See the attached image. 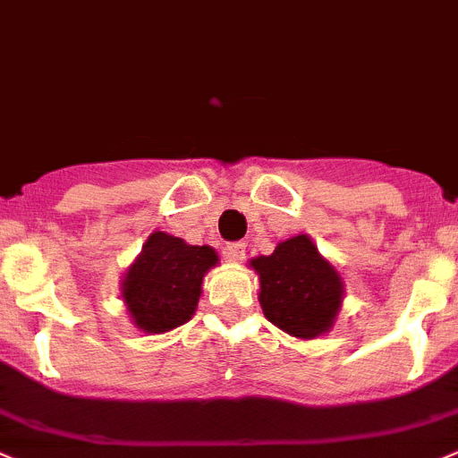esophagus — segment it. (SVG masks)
I'll list each match as a JSON object with an SVG mask.
<instances>
[{"mask_svg": "<svg viewBox=\"0 0 458 458\" xmlns=\"http://www.w3.org/2000/svg\"><path fill=\"white\" fill-rule=\"evenodd\" d=\"M224 257L228 261H242L246 257V243L243 242H233L224 248Z\"/></svg>", "mask_w": 458, "mask_h": 458, "instance_id": "esophagus-1", "label": "esophagus"}]
</instances>
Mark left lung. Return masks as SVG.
Wrapping results in <instances>:
<instances>
[{
	"instance_id": "8db88e82",
	"label": "left lung",
	"mask_w": 458,
	"mask_h": 458,
	"mask_svg": "<svg viewBox=\"0 0 458 458\" xmlns=\"http://www.w3.org/2000/svg\"><path fill=\"white\" fill-rule=\"evenodd\" d=\"M259 273L264 315L295 337H318L331 328L342 301V282L306 234L286 239L273 255L250 261Z\"/></svg>"
}]
</instances>
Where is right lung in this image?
Masks as SVG:
<instances>
[{"mask_svg":"<svg viewBox=\"0 0 458 458\" xmlns=\"http://www.w3.org/2000/svg\"><path fill=\"white\" fill-rule=\"evenodd\" d=\"M216 264L210 246H188L183 239L154 233L130 266L123 297L134 324L148 333H165L194 315L203 275Z\"/></svg>","mask_w":458,"mask_h":458,"instance_id":"1","label":"right lung"}]
</instances>
